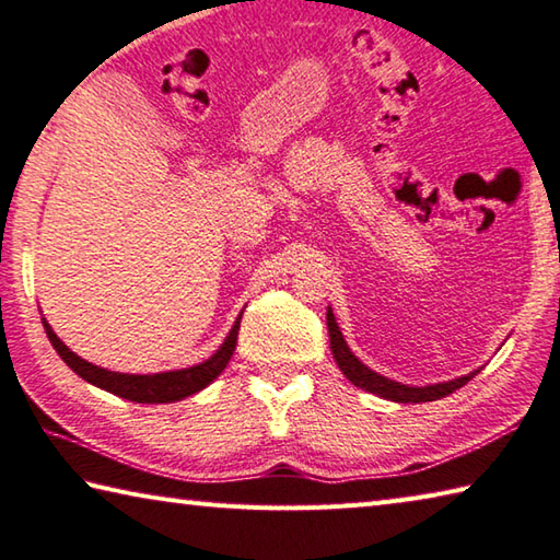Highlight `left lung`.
<instances>
[{
	"instance_id": "left-lung-1",
	"label": "left lung",
	"mask_w": 560,
	"mask_h": 560,
	"mask_svg": "<svg viewBox=\"0 0 560 560\" xmlns=\"http://www.w3.org/2000/svg\"><path fill=\"white\" fill-rule=\"evenodd\" d=\"M326 324H328V336H330V350H334V358H336L340 371H343V375L353 385L363 387V390L373 393V395H381V397H385V400H393V402H432V400H440V397L459 390L462 385H467L471 377L479 373V371H474V373L464 375V377H454V381H450V383L424 385V387L395 383V381H390V377L371 371V368L360 363V360L353 353H350V348L346 343L343 334H340V328L336 324V316H334V311H330V308L326 314Z\"/></svg>"
}]
</instances>
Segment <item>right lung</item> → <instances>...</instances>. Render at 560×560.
<instances>
[{
    "mask_svg": "<svg viewBox=\"0 0 560 560\" xmlns=\"http://www.w3.org/2000/svg\"><path fill=\"white\" fill-rule=\"evenodd\" d=\"M44 320V318H42ZM240 318L234 320L230 336L224 338L217 353H212L200 365L183 368V371H167V373H155V375H128V373H113L106 368H98L89 363L73 353L69 346H63V340L54 334L51 326L44 320L46 336H49L51 346L56 353L61 355L66 365L71 368L75 375H81L83 381L101 387V390L113 393L118 397H126L130 402H145V405H158V402H175L185 400V397L200 393L202 387L210 385L217 375H220L236 348V334H240Z\"/></svg>",
    "mask_w": 560,
    "mask_h": 560,
    "instance_id": "1",
    "label": "right lung"
}]
</instances>
